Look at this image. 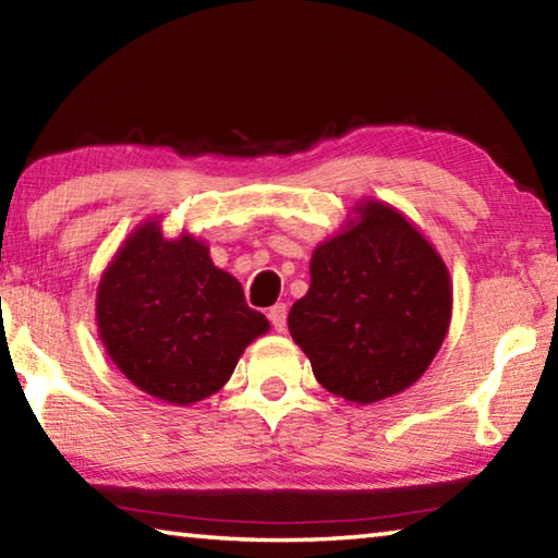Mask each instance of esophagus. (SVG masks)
I'll use <instances>...</instances> for the list:
<instances>
[{
	"label": "esophagus",
	"mask_w": 558,
	"mask_h": 558,
	"mask_svg": "<svg viewBox=\"0 0 558 558\" xmlns=\"http://www.w3.org/2000/svg\"><path fill=\"white\" fill-rule=\"evenodd\" d=\"M268 319H270V325L276 327V332H286V327H288V305H286V302H278V305H272L268 310Z\"/></svg>",
	"instance_id": "obj_1"
}]
</instances>
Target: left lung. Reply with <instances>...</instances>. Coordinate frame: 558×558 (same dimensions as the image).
I'll list each match as a JSON object with an SVG mask.
<instances>
[{
  "label": "left lung",
  "instance_id": "8db88e82",
  "mask_svg": "<svg viewBox=\"0 0 558 558\" xmlns=\"http://www.w3.org/2000/svg\"><path fill=\"white\" fill-rule=\"evenodd\" d=\"M319 243L310 290L288 315L315 379L352 403L409 389L448 335L452 286L438 251L389 204L359 202Z\"/></svg>",
  "mask_w": 558,
  "mask_h": 558
}]
</instances>
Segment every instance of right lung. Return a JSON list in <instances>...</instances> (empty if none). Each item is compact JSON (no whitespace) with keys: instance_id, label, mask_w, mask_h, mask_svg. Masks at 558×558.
Returning a JSON list of instances; mask_svg holds the SVG:
<instances>
[{"instance_id":"right-lung-1","label":"right lung","mask_w":558,"mask_h":558,"mask_svg":"<svg viewBox=\"0 0 558 558\" xmlns=\"http://www.w3.org/2000/svg\"><path fill=\"white\" fill-rule=\"evenodd\" d=\"M98 335L140 391L189 405L231 379L239 356L266 335L231 272L194 235L169 241L159 221L130 233L98 286Z\"/></svg>"}]
</instances>
